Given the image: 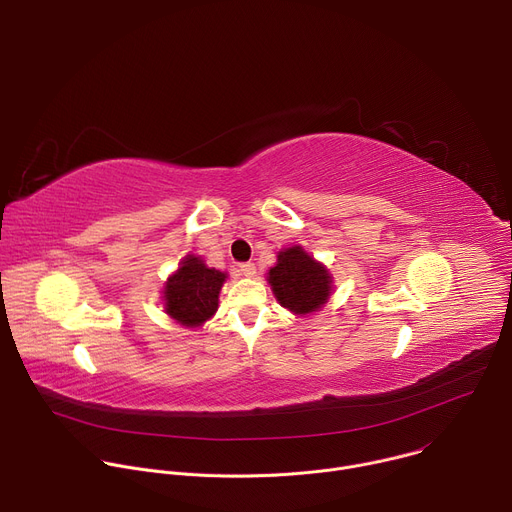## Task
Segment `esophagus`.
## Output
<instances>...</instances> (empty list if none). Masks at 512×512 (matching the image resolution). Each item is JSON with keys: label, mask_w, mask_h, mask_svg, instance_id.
<instances>
[{"label": "esophagus", "mask_w": 512, "mask_h": 512, "mask_svg": "<svg viewBox=\"0 0 512 512\" xmlns=\"http://www.w3.org/2000/svg\"><path fill=\"white\" fill-rule=\"evenodd\" d=\"M239 271H241L243 277H255V273H257V269H255L253 263H241V265H239Z\"/></svg>", "instance_id": "obj_1"}]
</instances>
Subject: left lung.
<instances>
[{
  "instance_id": "8db88e82",
  "label": "left lung",
  "mask_w": 512,
  "mask_h": 512,
  "mask_svg": "<svg viewBox=\"0 0 512 512\" xmlns=\"http://www.w3.org/2000/svg\"><path fill=\"white\" fill-rule=\"evenodd\" d=\"M267 283L275 300L296 316L322 310L334 291V277L328 267L302 245H291L277 253V263L267 271Z\"/></svg>"
}]
</instances>
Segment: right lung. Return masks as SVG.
<instances>
[{"mask_svg":"<svg viewBox=\"0 0 512 512\" xmlns=\"http://www.w3.org/2000/svg\"><path fill=\"white\" fill-rule=\"evenodd\" d=\"M227 273L208 267L200 255L188 253L162 289L164 312L184 328H198L218 310Z\"/></svg>","mask_w":512,"mask_h":512,"instance_id":"right-lung-1","label":"right lung"}]
</instances>
